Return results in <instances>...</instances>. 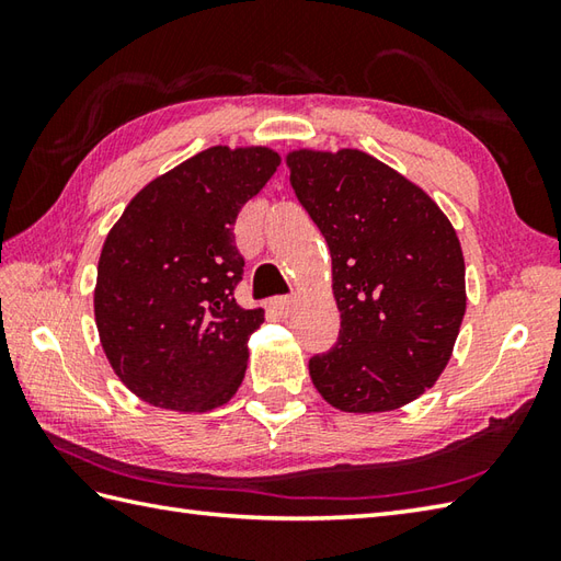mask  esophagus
I'll use <instances>...</instances> for the list:
<instances>
[{
  "mask_svg": "<svg viewBox=\"0 0 561 561\" xmlns=\"http://www.w3.org/2000/svg\"><path fill=\"white\" fill-rule=\"evenodd\" d=\"M291 306H294L291 296H274V299L270 301V308H272V311L277 313V316H289Z\"/></svg>",
  "mask_w": 561,
  "mask_h": 561,
  "instance_id": "obj_1",
  "label": "esophagus"
}]
</instances>
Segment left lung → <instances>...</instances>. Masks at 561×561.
I'll list each match as a JSON object with an SVG mask.
<instances>
[{
    "instance_id": "8db88e82",
    "label": "left lung",
    "mask_w": 561,
    "mask_h": 561,
    "mask_svg": "<svg viewBox=\"0 0 561 561\" xmlns=\"http://www.w3.org/2000/svg\"><path fill=\"white\" fill-rule=\"evenodd\" d=\"M291 187L325 236L340 308L335 347L308 362L342 412H388L444 371L465 316V260L422 187L359 149L291 151Z\"/></svg>"
}]
</instances>
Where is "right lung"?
<instances>
[{
  "instance_id": "right-lung-1",
  "label": "right lung",
  "mask_w": 561,
  "mask_h": 561,
  "mask_svg": "<svg viewBox=\"0 0 561 561\" xmlns=\"http://www.w3.org/2000/svg\"><path fill=\"white\" fill-rule=\"evenodd\" d=\"M279 165L265 147H211L133 197L105 238L93 311L103 352L149 404L205 412L229 402L265 323L233 291L245 260L236 217Z\"/></svg>"
}]
</instances>
